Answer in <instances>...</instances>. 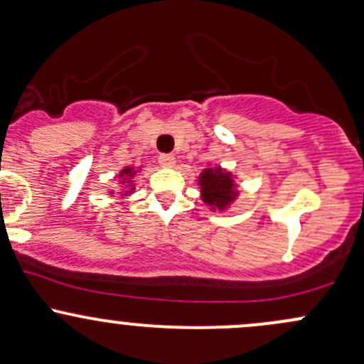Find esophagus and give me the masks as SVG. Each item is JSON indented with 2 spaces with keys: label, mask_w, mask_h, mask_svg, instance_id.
Masks as SVG:
<instances>
[{
  "label": "esophagus",
  "mask_w": 364,
  "mask_h": 364,
  "mask_svg": "<svg viewBox=\"0 0 364 364\" xmlns=\"http://www.w3.org/2000/svg\"><path fill=\"white\" fill-rule=\"evenodd\" d=\"M175 156L171 154H163L159 156V165H161L163 168H173L175 166Z\"/></svg>",
  "instance_id": "esophagus-1"
}]
</instances>
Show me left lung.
<instances>
[{"label": "left lung", "instance_id": "1", "mask_svg": "<svg viewBox=\"0 0 364 364\" xmlns=\"http://www.w3.org/2000/svg\"><path fill=\"white\" fill-rule=\"evenodd\" d=\"M236 175L220 165H208L203 168L198 177L199 194L203 203L212 212H225L240 198V186Z\"/></svg>", "mask_w": 364, "mask_h": 364}]
</instances>
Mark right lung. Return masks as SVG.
I'll return each mask as SVG.
<instances>
[{"instance_id":"right-lung-1","label":"right lung","mask_w":364,"mask_h":364,"mask_svg":"<svg viewBox=\"0 0 364 364\" xmlns=\"http://www.w3.org/2000/svg\"><path fill=\"white\" fill-rule=\"evenodd\" d=\"M142 170H144V166H132V165L121 168L119 173L114 177V178H118V186H119L118 194L121 198L130 196V194L135 193V187H136L135 186V178L140 177ZM107 193H109V196H114L116 191L109 189Z\"/></svg>"}]
</instances>
